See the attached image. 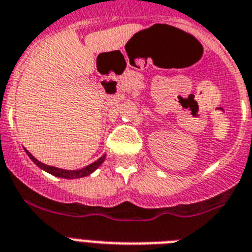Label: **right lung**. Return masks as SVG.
I'll return each mask as SVG.
<instances>
[{"mask_svg":"<svg viewBox=\"0 0 252 252\" xmlns=\"http://www.w3.org/2000/svg\"><path fill=\"white\" fill-rule=\"evenodd\" d=\"M26 153L28 155V157L34 162V165L38 166L39 168H42L43 171L49 172L51 175L54 176H58V178H62V179H80V178H85V176H89L90 174H93L95 170H96L99 166L101 165L105 159V155H103L99 159H96L95 162L90 163L89 166L84 168H80V170H65V168H59V167H54V166H49V165H45L42 163L41 161L36 158V157H33L26 148H24Z\"/></svg>","mask_w":252,"mask_h":252,"instance_id":"1","label":"right lung"}]
</instances>
